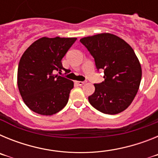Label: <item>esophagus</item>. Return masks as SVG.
Instances as JSON below:
<instances>
[{
  "mask_svg": "<svg viewBox=\"0 0 158 158\" xmlns=\"http://www.w3.org/2000/svg\"><path fill=\"white\" fill-rule=\"evenodd\" d=\"M76 83L78 85L81 86V85H85V84L86 82L85 81H76Z\"/></svg>",
  "mask_w": 158,
  "mask_h": 158,
  "instance_id": "obj_1",
  "label": "esophagus"
}]
</instances>
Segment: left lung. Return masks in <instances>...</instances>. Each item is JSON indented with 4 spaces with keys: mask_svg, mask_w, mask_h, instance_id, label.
Returning a JSON list of instances; mask_svg holds the SVG:
<instances>
[{
    "mask_svg": "<svg viewBox=\"0 0 158 158\" xmlns=\"http://www.w3.org/2000/svg\"><path fill=\"white\" fill-rule=\"evenodd\" d=\"M80 42L94 58L97 70L103 69L104 73V81L94 84L89 103L104 114L122 112L135 99L142 79L135 51L123 40L109 33L82 38Z\"/></svg>",
    "mask_w": 158,
    "mask_h": 158,
    "instance_id": "left-lung-1",
    "label": "left lung"
}]
</instances>
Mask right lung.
<instances>
[{
  "label": "right lung",
  "instance_id": "1",
  "mask_svg": "<svg viewBox=\"0 0 158 158\" xmlns=\"http://www.w3.org/2000/svg\"><path fill=\"white\" fill-rule=\"evenodd\" d=\"M76 40L43 37L22 55L18 65V88L25 104L34 112L54 115L68 103L73 82L54 73L65 70L62 59Z\"/></svg>",
  "mask_w": 158,
  "mask_h": 158
}]
</instances>
